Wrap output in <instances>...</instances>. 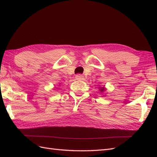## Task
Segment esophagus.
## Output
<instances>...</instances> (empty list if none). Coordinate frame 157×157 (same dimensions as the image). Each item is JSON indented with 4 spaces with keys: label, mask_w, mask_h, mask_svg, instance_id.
I'll list each match as a JSON object with an SVG mask.
<instances>
[{
    "label": "esophagus",
    "mask_w": 157,
    "mask_h": 157,
    "mask_svg": "<svg viewBox=\"0 0 157 157\" xmlns=\"http://www.w3.org/2000/svg\"><path fill=\"white\" fill-rule=\"evenodd\" d=\"M75 78L77 79H78V80H81V79H83V76L82 75H81V74H78V75H76Z\"/></svg>",
    "instance_id": "obj_1"
}]
</instances>
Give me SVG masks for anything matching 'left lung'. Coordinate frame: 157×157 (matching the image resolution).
I'll return each mask as SVG.
<instances>
[{
    "mask_svg": "<svg viewBox=\"0 0 157 157\" xmlns=\"http://www.w3.org/2000/svg\"><path fill=\"white\" fill-rule=\"evenodd\" d=\"M100 92H104V91H105V89L104 88V87H101V88H100Z\"/></svg>",
    "mask_w": 157,
    "mask_h": 157,
    "instance_id": "obj_1",
    "label": "left lung"
}]
</instances>
